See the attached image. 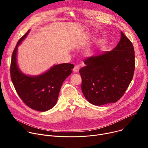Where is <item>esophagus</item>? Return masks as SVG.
I'll use <instances>...</instances> for the list:
<instances>
[{
    "label": "esophagus",
    "instance_id": "obj_1",
    "mask_svg": "<svg viewBox=\"0 0 148 148\" xmlns=\"http://www.w3.org/2000/svg\"><path fill=\"white\" fill-rule=\"evenodd\" d=\"M79 70V66L78 65H76L75 66L74 68L73 69V72L74 73H78Z\"/></svg>",
    "mask_w": 148,
    "mask_h": 148
}]
</instances>
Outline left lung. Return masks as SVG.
<instances>
[{
    "instance_id": "1",
    "label": "left lung",
    "mask_w": 148,
    "mask_h": 148,
    "mask_svg": "<svg viewBox=\"0 0 148 148\" xmlns=\"http://www.w3.org/2000/svg\"><path fill=\"white\" fill-rule=\"evenodd\" d=\"M79 70L82 92L91 103L102 105L116 102L130 84L135 70L132 43L121 31V39L111 51L92 56Z\"/></svg>"
}]
</instances>
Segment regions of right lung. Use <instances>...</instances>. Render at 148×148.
I'll return each instance as SVG.
<instances>
[{
	"instance_id": "add662e5",
	"label": "right lung",
	"mask_w": 148,
	"mask_h": 148,
	"mask_svg": "<svg viewBox=\"0 0 148 148\" xmlns=\"http://www.w3.org/2000/svg\"><path fill=\"white\" fill-rule=\"evenodd\" d=\"M29 32L18 40L13 52L10 76L17 93L25 103L34 110L45 112L55 106L62 84L71 74L74 65L70 63L54 65L45 73L35 76L23 73L17 63V47Z\"/></svg>"
}]
</instances>
